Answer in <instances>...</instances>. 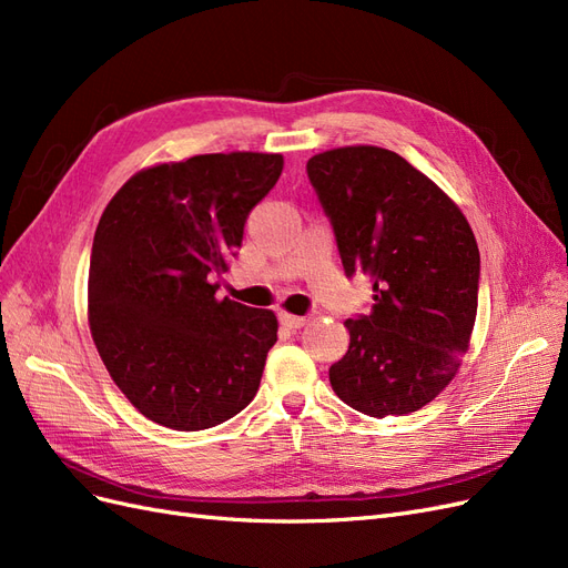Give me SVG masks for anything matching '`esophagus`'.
<instances>
[{"mask_svg":"<svg viewBox=\"0 0 568 568\" xmlns=\"http://www.w3.org/2000/svg\"><path fill=\"white\" fill-rule=\"evenodd\" d=\"M280 322H282L284 326H288V329H301V326H305L307 317L291 315V313H280Z\"/></svg>","mask_w":568,"mask_h":568,"instance_id":"esophagus-1","label":"esophagus"}]
</instances>
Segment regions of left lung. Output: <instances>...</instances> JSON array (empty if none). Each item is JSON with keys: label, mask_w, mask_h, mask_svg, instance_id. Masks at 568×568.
I'll use <instances>...</instances> for the list:
<instances>
[{"label": "left lung", "mask_w": 568, "mask_h": 568, "mask_svg": "<svg viewBox=\"0 0 568 568\" xmlns=\"http://www.w3.org/2000/svg\"><path fill=\"white\" fill-rule=\"evenodd\" d=\"M343 270L372 282L369 315L346 320L348 353L329 367L338 398L369 417L409 415L448 386L469 351L480 255L459 205L382 146L307 161Z\"/></svg>", "instance_id": "1"}]
</instances>
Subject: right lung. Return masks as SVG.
<instances>
[{
	"label": "right lung",
	"instance_id": "obj_1",
	"mask_svg": "<svg viewBox=\"0 0 568 568\" xmlns=\"http://www.w3.org/2000/svg\"><path fill=\"white\" fill-rule=\"evenodd\" d=\"M282 153H203L134 173L101 215L88 282L94 346L142 415L203 432L257 393L277 315L217 298L248 213L277 184Z\"/></svg>",
	"mask_w": 568,
	"mask_h": 568
}]
</instances>
